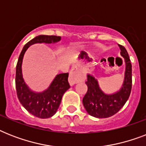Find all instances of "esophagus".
Returning a JSON list of instances; mask_svg holds the SVG:
<instances>
[{"label":"esophagus","mask_w":146,"mask_h":146,"mask_svg":"<svg viewBox=\"0 0 146 146\" xmlns=\"http://www.w3.org/2000/svg\"><path fill=\"white\" fill-rule=\"evenodd\" d=\"M82 76L79 74V73H76V71L73 69L72 70L70 71V76H69V83L70 85L71 86H73L76 83H77L79 82H81L82 81Z\"/></svg>","instance_id":"esophagus-1"}]
</instances>
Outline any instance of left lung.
Here are the masks:
<instances>
[{"label":"left lung","mask_w":146,"mask_h":146,"mask_svg":"<svg viewBox=\"0 0 146 146\" xmlns=\"http://www.w3.org/2000/svg\"><path fill=\"white\" fill-rule=\"evenodd\" d=\"M120 55L124 59V80L122 86L113 93L103 92L98 81L94 76L88 73L86 84L88 86L82 104L89 115L97 118H106L115 114L122 108L128 100L132 89V65L128 53L124 47L118 44Z\"/></svg>","instance_id":"left-lung-1"}]
</instances>
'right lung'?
<instances>
[{
  "instance_id": "obj_1",
  "label": "right lung",
  "mask_w": 146,
  "mask_h": 146,
  "mask_svg": "<svg viewBox=\"0 0 146 146\" xmlns=\"http://www.w3.org/2000/svg\"><path fill=\"white\" fill-rule=\"evenodd\" d=\"M61 37L56 35H41L26 43L19 54L16 68V89L17 97L22 105L33 115L45 119L54 115L59 108L62 97L70 89L68 73L57 74L48 89L37 92L32 90L26 84L22 72V64L25 53L34 44H54L60 41Z\"/></svg>"
}]
</instances>
